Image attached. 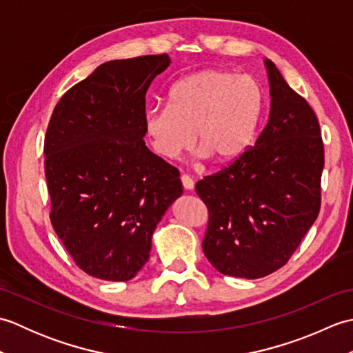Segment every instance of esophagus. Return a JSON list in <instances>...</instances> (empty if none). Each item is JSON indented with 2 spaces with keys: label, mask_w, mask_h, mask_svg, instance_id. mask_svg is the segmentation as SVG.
<instances>
[{
  "label": "esophagus",
  "mask_w": 353,
  "mask_h": 353,
  "mask_svg": "<svg viewBox=\"0 0 353 353\" xmlns=\"http://www.w3.org/2000/svg\"><path fill=\"white\" fill-rule=\"evenodd\" d=\"M181 181H182V185H183V188L186 191H192L194 190V181L188 174H182L181 176Z\"/></svg>",
  "instance_id": "34e87169"
}]
</instances>
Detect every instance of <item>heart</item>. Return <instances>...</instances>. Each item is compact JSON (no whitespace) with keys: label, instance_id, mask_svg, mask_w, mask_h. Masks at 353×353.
<instances>
[{"label":"heart","instance_id":"obj_1","mask_svg":"<svg viewBox=\"0 0 353 353\" xmlns=\"http://www.w3.org/2000/svg\"><path fill=\"white\" fill-rule=\"evenodd\" d=\"M264 109L265 97L254 79L203 70L176 81L167 106L147 109L142 127L148 147L161 159H176L197 137L201 154L230 163L252 147Z\"/></svg>","mask_w":353,"mask_h":353}]
</instances>
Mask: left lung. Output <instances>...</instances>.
<instances>
[{
  "mask_svg": "<svg viewBox=\"0 0 353 353\" xmlns=\"http://www.w3.org/2000/svg\"><path fill=\"white\" fill-rule=\"evenodd\" d=\"M268 123L229 167L197 182L209 211L203 252L220 273L258 279L287 264L316 221L325 148L319 119L265 59Z\"/></svg>",
  "mask_w": 353,
  "mask_h": 353,
  "instance_id": "obj_1",
  "label": "left lung"
}]
</instances>
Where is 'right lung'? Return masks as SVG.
I'll list each match as a JSON object with an SVG mask.
<instances>
[{
  "mask_svg": "<svg viewBox=\"0 0 353 353\" xmlns=\"http://www.w3.org/2000/svg\"><path fill=\"white\" fill-rule=\"evenodd\" d=\"M168 54L100 65L66 91L45 134L50 219L74 262L92 277L137 276L152 236L183 188L179 171L144 142L145 94Z\"/></svg>",
  "mask_w": 353,
  "mask_h": 353,
  "instance_id": "obj_1",
  "label": "right lung"
}]
</instances>
